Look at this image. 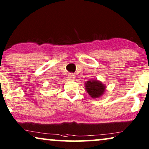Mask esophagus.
Here are the masks:
<instances>
[{"instance_id": "1", "label": "esophagus", "mask_w": 149, "mask_h": 149, "mask_svg": "<svg viewBox=\"0 0 149 149\" xmlns=\"http://www.w3.org/2000/svg\"><path fill=\"white\" fill-rule=\"evenodd\" d=\"M68 79L70 81H74V75L73 74H68Z\"/></svg>"}]
</instances>
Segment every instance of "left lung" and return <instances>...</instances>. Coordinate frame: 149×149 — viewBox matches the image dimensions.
Listing matches in <instances>:
<instances>
[{"label":"left lung","instance_id":"left-lung-1","mask_svg":"<svg viewBox=\"0 0 149 149\" xmlns=\"http://www.w3.org/2000/svg\"><path fill=\"white\" fill-rule=\"evenodd\" d=\"M85 89L87 92L93 98H97L102 96L106 90L105 85L101 81L95 80H89L85 82Z\"/></svg>","mask_w":149,"mask_h":149}]
</instances>
